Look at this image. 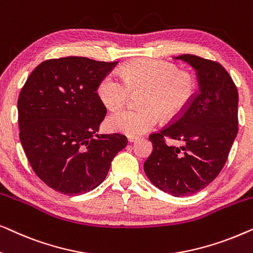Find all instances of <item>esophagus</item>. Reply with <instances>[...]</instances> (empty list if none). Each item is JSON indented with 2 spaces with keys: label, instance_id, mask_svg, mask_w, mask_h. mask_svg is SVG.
Returning <instances> with one entry per match:
<instances>
[{
  "label": "esophagus",
  "instance_id": "obj_1",
  "mask_svg": "<svg viewBox=\"0 0 253 253\" xmlns=\"http://www.w3.org/2000/svg\"><path fill=\"white\" fill-rule=\"evenodd\" d=\"M137 139H138V138L134 137V136H129V137H127V140H129L130 143H133V141H136Z\"/></svg>",
  "mask_w": 253,
  "mask_h": 253
}]
</instances>
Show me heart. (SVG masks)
I'll use <instances>...</instances> for the list:
<instances>
[{
	"instance_id": "1",
	"label": "heart",
	"mask_w": 253,
	"mask_h": 253,
	"mask_svg": "<svg viewBox=\"0 0 253 253\" xmlns=\"http://www.w3.org/2000/svg\"><path fill=\"white\" fill-rule=\"evenodd\" d=\"M121 77L109 72L98 86V95L110 109L126 102L131 93H141L140 109L123 108L110 114L107 126L127 136H140L157 126L160 117L174 122L186 112L198 94V81L188 70L170 62L139 60L126 65Z\"/></svg>"
}]
</instances>
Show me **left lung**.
Segmentation results:
<instances>
[{
    "label": "left lung",
    "mask_w": 253,
    "mask_h": 253,
    "mask_svg": "<svg viewBox=\"0 0 253 253\" xmlns=\"http://www.w3.org/2000/svg\"><path fill=\"white\" fill-rule=\"evenodd\" d=\"M176 58L197 70L198 94L178 120L150 134L153 152L144 170L162 191L183 197L200 191L222 170L238 131V92L217 62L190 54ZM167 137L182 145H167Z\"/></svg>",
    "instance_id": "obj_1"
}]
</instances>
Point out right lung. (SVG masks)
Here are the masks:
<instances>
[{"instance_id": "1", "label": "right lung", "mask_w": 253, "mask_h": 253, "mask_svg": "<svg viewBox=\"0 0 253 253\" xmlns=\"http://www.w3.org/2000/svg\"><path fill=\"white\" fill-rule=\"evenodd\" d=\"M116 64L50 58L31 72L19 93L20 143L38 177L55 191L74 196L95 189L126 146L121 133L95 138L107 113L98 86Z\"/></svg>"}]
</instances>
